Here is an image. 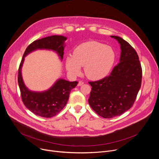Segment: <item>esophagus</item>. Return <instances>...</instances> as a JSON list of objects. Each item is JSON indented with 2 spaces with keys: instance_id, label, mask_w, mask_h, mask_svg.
<instances>
[{
  "instance_id": "1",
  "label": "esophagus",
  "mask_w": 159,
  "mask_h": 159,
  "mask_svg": "<svg viewBox=\"0 0 159 159\" xmlns=\"http://www.w3.org/2000/svg\"><path fill=\"white\" fill-rule=\"evenodd\" d=\"M83 84H84V82H82V81H81V80H80L79 82V83H78V86H82Z\"/></svg>"
}]
</instances>
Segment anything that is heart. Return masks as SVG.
<instances>
[{"label":"heart","instance_id":"b5f03b06","mask_svg":"<svg viewBox=\"0 0 159 159\" xmlns=\"http://www.w3.org/2000/svg\"><path fill=\"white\" fill-rule=\"evenodd\" d=\"M115 61V53L111 47L97 41H88L75 48L72 57L66 58V68L75 76L80 73V67H84L89 79L98 80L110 73Z\"/></svg>","mask_w":159,"mask_h":159}]
</instances>
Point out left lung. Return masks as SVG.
I'll return each instance as SVG.
<instances>
[{
	"label": "left lung",
	"mask_w": 159,
	"mask_h": 159,
	"mask_svg": "<svg viewBox=\"0 0 159 159\" xmlns=\"http://www.w3.org/2000/svg\"><path fill=\"white\" fill-rule=\"evenodd\" d=\"M110 37L120 44L119 63L108 77L89 82L92 87L89 104L99 116L106 119L119 116L132 107L141 86L143 73L135 50L121 37Z\"/></svg>",
	"instance_id": "8db88e82"
}]
</instances>
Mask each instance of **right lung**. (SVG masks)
<instances>
[{
	"mask_svg": "<svg viewBox=\"0 0 159 159\" xmlns=\"http://www.w3.org/2000/svg\"><path fill=\"white\" fill-rule=\"evenodd\" d=\"M66 40L67 37L62 35H52L35 40L26 48L19 66L18 83L22 102L30 111L42 117L50 118L59 113L66 105L71 90L77 86L78 82L58 79L48 89L31 91L25 85L22 79V68L24 58L36 50L46 49L55 52L62 61Z\"/></svg>",
	"mask_w": 159,
	"mask_h": 159,
	"instance_id": "right-lung-1",
	"label": "right lung"
}]
</instances>
